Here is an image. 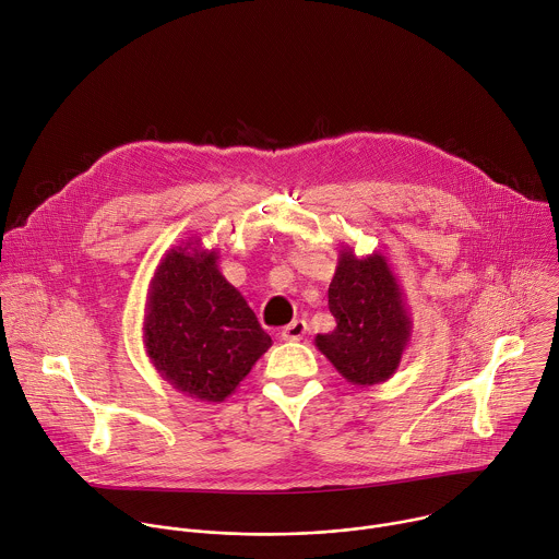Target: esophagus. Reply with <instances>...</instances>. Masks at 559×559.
Returning <instances> with one entry per match:
<instances>
[{"instance_id": "34e87169", "label": "esophagus", "mask_w": 559, "mask_h": 559, "mask_svg": "<svg viewBox=\"0 0 559 559\" xmlns=\"http://www.w3.org/2000/svg\"><path fill=\"white\" fill-rule=\"evenodd\" d=\"M307 333V322L305 320H292L287 326L281 329V340L285 342H298Z\"/></svg>"}]
</instances>
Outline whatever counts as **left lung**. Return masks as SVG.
Wrapping results in <instances>:
<instances>
[{
    "instance_id": "1",
    "label": "left lung",
    "mask_w": 559,
    "mask_h": 559,
    "mask_svg": "<svg viewBox=\"0 0 559 559\" xmlns=\"http://www.w3.org/2000/svg\"><path fill=\"white\" fill-rule=\"evenodd\" d=\"M335 326L316 335L318 350L353 386L391 380L411 344L413 320L404 292L382 252L357 257L342 246L329 285Z\"/></svg>"
}]
</instances>
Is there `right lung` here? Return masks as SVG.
<instances>
[{"label":"right lung","instance_id":"obj_1","mask_svg":"<svg viewBox=\"0 0 559 559\" xmlns=\"http://www.w3.org/2000/svg\"><path fill=\"white\" fill-rule=\"evenodd\" d=\"M217 250L191 237L168 250L148 283L142 340L159 378L198 402L230 397L272 346Z\"/></svg>","mask_w":559,"mask_h":559}]
</instances>
